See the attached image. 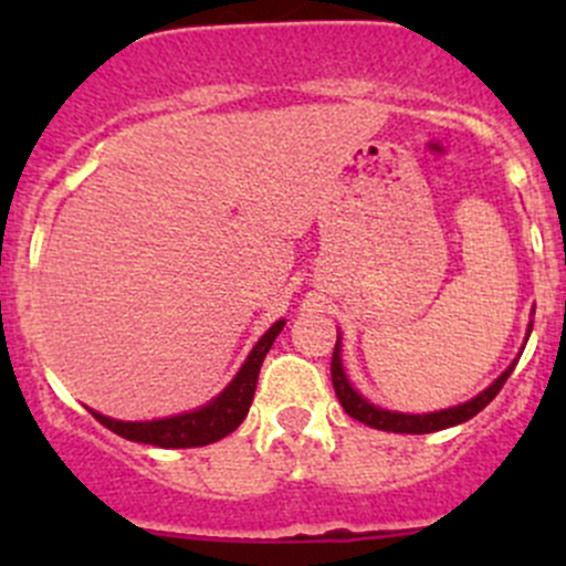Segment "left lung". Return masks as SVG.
Returning a JSON list of instances; mask_svg holds the SVG:
<instances>
[{
    "mask_svg": "<svg viewBox=\"0 0 566 566\" xmlns=\"http://www.w3.org/2000/svg\"><path fill=\"white\" fill-rule=\"evenodd\" d=\"M531 325L526 331V342L531 336ZM342 336L336 334V345H334V358H331V380H334V391L339 397L342 408H345L347 416H353L356 421H364L367 427H375V430H386V432H410V436H424V432H438V430H447V427L462 424V421L473 419L479 410L488 408L493 402L495 394L501 391V386L506 384V378L512 375L515 369L517 358L488 386L484 391H479L476 397H471L468 402L454 405V408H443V410H432V413H399V410H386L373 405L369 399H364L361 394L350 386L347 380L345 367H342Z\"/></svg>",
    "mask_w": 566,
    "mask_h": 566,
    "instance_id": "obj_1",
    "label": "left lung"
}]
</instances>
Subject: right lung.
<instances>
[{"label":"right lung","instance_id":"right-lung-1","mask_svg":"<svg viewBox=\"0 0 566 566\" xmlns=\"http://www.w3.org/2000/svg\"><path fill=\"white\" fill-rule=\"evenodd\" d=\"M282 328L284 319H276V323L260 336V342L251 347L247 361L238 369L235 378L227 384V389L221 391L219 397L210 399L208 405H202V408L153 421H119L112 419V416L98 413V410H90V413H93L101 424L108 427V430L123 436L125 441L150 443V447L188 449L208 447V443L221 441L224 436L235 432L238 427H241V421L247 419L251 399H254L256 375H260L262 361H265L268 350H271L273 339H276Z\"/></svg>","mask_w":566,"mask_h":566}]
</instances>
